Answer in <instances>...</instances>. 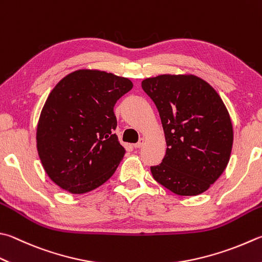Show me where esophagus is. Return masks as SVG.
<instances>
[{"label": "esophagus", "mask_w": 262, "mask_h": 262, "mask_svg": "<svg viewBox=\"0 0 262 262\" xmlns=\"http://www.w3.org/2000/svg\"><path fill=\"white\" fill-rule=\"evenodd\" d=\"M144 144H145V139L144 138H140L139 141H138L137 144H135L133 146H135V148H141L142 146H144Z\"/></svg>", "instance_id": "esophagus-1"}]
</instances>
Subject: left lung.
Here are the masks:
<instances>
[{
	"label": "left lung",
	"mask_w": 262,
	"mask_h": 262,
	"mask_svg": "<svg viewBox=\"0 0 262 262\" xmlns=\"http://www.w3.org/2000/svg\"><path fill=\"white\" fill-rule=\"evenodd\" d=\"M160 113L166 152L150 166L154 179L180 196L200 195L223 174L233 147L229 113L216 91L195 75H159L141 82Z\"/></svg>",
	"instance_id": "left-lung-1"
}]
</instances>
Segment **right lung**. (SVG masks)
I'll list each match as a JSON object with an SVG mask.
<instances>
[{
	"mask_svg": "<svg viewBox=\"0 0 262 262\" xmlns=\"http://www.w3.org/2000/svg\"><path fill=\"white\" fill-rule=\"evenodd\" d=\"M133 84L112 73L80 70L54 86L36 131L39 160L49 178L72 194H84L114 174L125 149L114 130V106Z\"/></svg>",
	"mask_w": 262,
	"mask_h": 262,
	"instance_id": "obj_1",
	"label": "right lung"
}]
</instances>
